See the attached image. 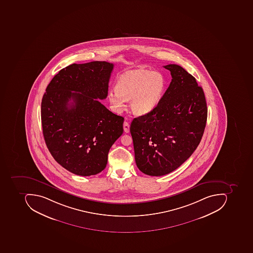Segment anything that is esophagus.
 Returning a JSON list of instances; mask_svg holds the SVG:
<instances>
[{
  "label": "esophagus",
  "mask_w": 253,
  "mask_h": 253,
  "mask_svg": "<svg viewBox=\"0 0 253 253\" xmlns=\"http://www.w3.org/2000/svg\"><path fill=\"white\" fill-rule=\"evenodd\" d=\"M123 127H124L125 132L128 133L130 131V126H129V123L127 122H125Z\"/></svg>",
  "instance_id": "34e87169"
}]
</instances>
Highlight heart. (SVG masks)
I'll return each instance as SVG.
<instances>
[{"label": "heart", "instance_id": "heart-1", "mask_svg": "<svg viewBox=\"0 0 253 253\" xmlns=\"http://www.w3.org/2000/svg\"><path fill=\"white\" fill-rule=\"evenodd\" d=\"M165 89L166 79L161 73L134 70L119 77L116 88L109 90L108 99L117 112L124 108L126 100H130L133 113L143 116L160 104Z\"/></svg>", "mask_w": 253, "mask_h": 253}]
</instances>
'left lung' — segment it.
<instances>
[{"label":"left lung","instance_id":"8db88e82","mask_svg":"<svg viewBox=\"0 0 253 253\" xmlns=\"http://www.w3.org/2000/svg\"><path fill=\"white\" fill-rule=\"evenodd\" d=\"M172 81L150 113L133 119L130 134L137 168L143 173H170L191 157L200 144L208 117L203 89L177 65L164 66Z\"/></svg>","mask_w":253,"mask_h":253}]
</instances>
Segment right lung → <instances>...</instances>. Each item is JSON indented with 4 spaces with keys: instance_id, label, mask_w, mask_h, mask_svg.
I'll use <instances>...</instances> for the list:
<instances>
[{
    "instance_id": "obj_1",
    "label": "right lung",
    "mask_w": 253,
    "mask_h": 253,
    "mask_svg": "<svg viewBox=\"0 0 253 253\" xmlns=\"http://www.w3.org/2000/svg\"><path fill=\"white\" fill-rule=\"evenodd\" d=\"M113 68L106 61L73 64L52 78L43 95L45 144L57 162L76 175L102 172L111 147L123 134L124 118L97 99L107 97Z\"/></svg>"
}]
</instances>
